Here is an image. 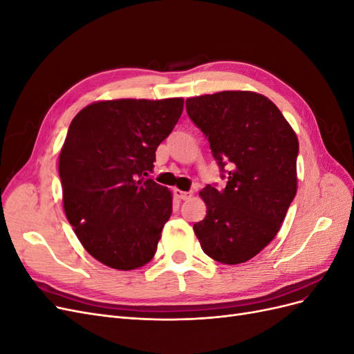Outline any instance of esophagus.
<instances>
[{
  "instance_id": "34e87169",
  "label": "esophagus",
  "mask_w": 354,
  "mask_h": 354,
  "mask_svg": "<svg viewBox=\"0 0 354 354\" xmlns=\"http://www.w3.org/2000/svg\"><path fill=\"white\" fill-rule=\"evenodd\" d=\"M174 195H176L178 199H181V201H187V199L192 198L190 192H183V190H178V189L174 190Z\"/></svg>"
}]
</instances>
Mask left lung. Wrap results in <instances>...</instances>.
<instances>
[{
    "instance_id": "1",
    "label": "left lung",
    "mask_w": 354,
    "mask_h": 354,
    "mask_svg": "<svg viewBox=\"0 0 354 354\" xmlns=\"http://www.w3.org/2000/svg\"><path fill=\"white\" fill-rule=\"evenodd\" d=\"M186 111L227 178L223 190L202 189L207 216L194 224L195 234L212 260L245 263L273 241L295 198L298 138L259 93L199 95L186 100Z\"/></svg>"
}]
</instances>
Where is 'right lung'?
<instances>
[{"label":"right lung","instance_id":"add662e5","mask_svg":"<svg viewBox=\"0 0 354 354\" xmlns=\"http://www.w3.org/2000/svg\"><path fill=\"white\" fill-rule=\"evenodd\" d=\"M183 103L95 102L69 125L59 156L63 208L84 248L104 266L133 270L153 259L173 196L149 173Z\"/></svg>","mask_w":354,"mask_h":354}]
</instances>
